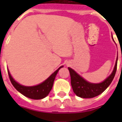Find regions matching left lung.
Returning <instances> with one entry per match:
<instances>
[{
  "label": "left lung",
  "instance_id": "1",
  "mask_svg": "<svg viewBox=\"0 0 122 122\" xmlns=\"http://www.w3.org/2000/svg\"><path fill=\"white\" fill-rule=\"evenodd\" d=\"M117 62H118V57L116 58L114 69L110 76H108L102 82L97 84L87 82V80H86L83 77L79 75L75 71L69 67L68 69L70 72L71 79V83L74 93L78 97L81 98H93L101 94L110 86L111 82H112L117 69Z\"/></svg>",
  "mask_w": 122,
  "mask_h": 122
}]
</instances>
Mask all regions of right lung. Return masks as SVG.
Masks as SVG:
<instances>
[{
    "label": "right lung",
    "mask_w": 122,
    "mask_h": 122,
    "mask_svg": "<svg viewBox=\"0 0 122 122\" xmlns=\"http://www.w3.org/2000/svg\"><path fill=\"white\" fill-rule=\"evenodd\" d=\"M62 67H63V66H60L57 70H56L53 74H51L44 82L39 84L33 86H25L20 84L13 78L8 69V72L10 80L12 82V85L18 92L28 98L38 100L45 98L49 94V93L52 89L56 75L59 71V69Z\"/></svg>",
    "instance_id": "add662e5"
}]
</instances>
